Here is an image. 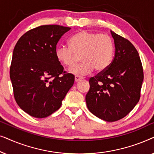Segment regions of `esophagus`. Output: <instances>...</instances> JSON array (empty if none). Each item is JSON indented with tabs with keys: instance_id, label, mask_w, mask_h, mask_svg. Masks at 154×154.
Segmentation results:
<instances>
[{
	"instance_id": "obj_1",
	"label": "esophagus",
	"mask_w": 154,
	"mask_h": 154,
	"mask_svg": "<svg viewBox=\"0 0 154 154\" xmlns=\"http://www.w3.org/2000/svg\"><path fill=\"white\" fill-rule=\"evenodd\" d=\"M81 80V78H80L79 76H75V83H78V82L80 81Z\"/></svg>"
}]
</instances>
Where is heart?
I'll return each instance as SVG.
<instances>
[{
  "label": "heart",
  "instance_id": "b5f03b06",
  "mask_svg": "<svg viewBox=\"0 0 154 154\" xmlns=\"http://www.w3.org/2000/svg\"><path fill=\"white\" fill-rule=\"evenodd\" d=\"M69 45L57 48L55 57L60 64L71 67L76 63L78 56L81 55L83 63L69 70L77 76L90 74L94 69L97 72L106 70L114 51L110 36L88 31H79L72 35L69 40Z\"/></svg>",
  "mask_w": 154,
  "mask_h": 154
}]
</instances>
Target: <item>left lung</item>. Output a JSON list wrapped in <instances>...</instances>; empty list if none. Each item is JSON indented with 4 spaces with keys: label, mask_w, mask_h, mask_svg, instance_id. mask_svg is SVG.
<instances>
[{
    "label": "left lung",
    "mask_w": 154,
    "mask_h": 154,
    "mask_svg": "<svg viewBox=\"0 0 154 154\" xmlns=\"http://www.w3.org/2000/svg\"><path fill=\"white\" fill-rule=\"evenodd\" d=\"M115 55L106 70L90 78L85 96L89 111L99 119L114 122L127 116L140 98L144 73L134 45L111 31Z\"/></svg>",
    "instance_id": "left-lung-1"
}]
</instances>
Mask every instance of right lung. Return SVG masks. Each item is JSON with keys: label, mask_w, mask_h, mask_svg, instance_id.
Returning a JSON list of instances; mask_svg holds the SVG:
<instances>
[{"label": "right lung", "mask_w": 154, "mask_h": 154, "mask_svg": "<svg viewBox=\"0 0 154 154\" xmlns=\"http://www.w3.org/2000/svg\"><path fill=\"white\" fill-rule=\"evenodd\" d=\"M71 29L43 25L25 33L14 48L10 76L19 106L31 116L45 118L58 110L74 83L55 57L59 40Z\"/></svg>", "instance_id": "obj_1"}]
</instances>
